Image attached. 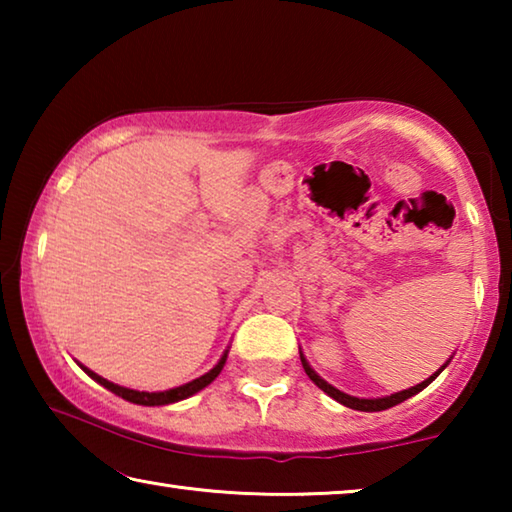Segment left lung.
Segmentation results:
<instances>
[{
    "label": "left lung",
    "mask_w": 512,
    "mask_h": 512,
    "mask_svg": "<svg viewBox=\"0 0 512 512\" xmlns=\"http://www.w3.org/2000/svg\"><path fill=\"white\" fill-rule=\"evenodd\" d=\"M300 361H302V368H305V372H307V377L314 381V384L320 388V391H325L329 397H334L336 402H341L343 406H350V409H354V411H368V413H372V411H386V409H391V406H395V404H400V402H404V400H409V397H413L415 393H420L422 388H427L433 379H436L440 372H443V368H440L436 375H431L429 379H424L422 384H418V386H411V388H406V391H400V393H395V395H391V397H379V400H359V397H352V395H345V393H341L339 388H334L332 384H327L325 379H320L314 370H311V366L307 363V359L302 357L300 354Z\"/></svg>",
    "instance_id": "1"
}]
</instances>
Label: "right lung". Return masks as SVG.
<instances>
[{"mask_svg":"<svg viewBox=\"0 0 512 512\" xmlns=\"http://www.w3.org/2000/svg\"><path fill=\"white\" fill-rule=\"evenodd\" d=\"M225 357H228V352L223 354L221 361L216 363V366H214L210 372H207V375L198 377V379H194V381H189V384H185V386L171 388V391H162V393H144V391L140 393V391H131V388L117 386V384H112V381L99 377L97 372H92V370L83 368V366H81V368H83L85 372H88V375H90L94 381H99V384H101L103 388H108V391H112V393L119 395V397H124V400H128V402H133V404H142V406H162V404H171V402L185 400V397L198 393V391H201V388H205L207 384H212V381H214L216 377H219V372L223 370Z\"/></svg>","mask_w":512,"mask_h":512,"instance_id":"add662e5","label":"right lung"}]
</instances>
